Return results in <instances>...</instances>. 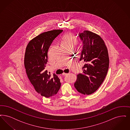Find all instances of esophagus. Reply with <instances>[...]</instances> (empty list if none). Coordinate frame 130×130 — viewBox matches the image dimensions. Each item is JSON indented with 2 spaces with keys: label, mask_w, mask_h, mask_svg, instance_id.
Segmentation results:
<instances>
[{
  "label": "esophagus",
  "mask_w": 130,
  "mask_h": 130,
  "mask_svg": "<svg viewBox=\"0 0 130 130\" xmlns=\"http://www.w3.org/2000/svg\"><path fill=\"white\" fill-rule=\"evenodd\" d=\"M68 74H67V73H63L62 74V75H63V76H66V75H68Z\"/></svg>",
  "instance_id": "obj_1"
}]
</instances>
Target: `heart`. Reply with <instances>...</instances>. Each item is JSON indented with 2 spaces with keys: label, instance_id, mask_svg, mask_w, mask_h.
<instances>
[{
  "label": "heart",
  "instance_id": "1",
  "mask_svg": "<svg viewBox=\"0 0 130 130\" xmlns=\"http://www.w3.org/2000/svg\"><path fill=\"white\" fill-rule=\"evenodd\" d=\"M77 43V39L71 32L66 34L62 38V46H74Z\"/></svg>",
  "mask_w": 130,
  "mask_h": 130
}]
</instances>
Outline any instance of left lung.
Listing matches in <instances>:
<instances>
[{"instance_id":"1","label":"left lung","mask_w":130,"mask_h":130,"mask_svg":"<svg viewBox=\"0 0 130 130\" xmlns=\"http://www.w3.org/2000/svg\"><path fill=\"white\" fill-rule=\"evenodd\" d=\"M78 36L82 42L79 60L86 64L82 67L83 74H78L74 86L84 95L95 92L107 75L109 58L107 48L101 37L92 31H84Z\"/></svg>"}]
</instances>
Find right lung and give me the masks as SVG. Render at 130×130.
Wrapping results in <instances>:
<instances>
[{"mask_svg": "<svg viewBox=\"0 0 130 130\" xmlns=\"http://www.w3.org/2000/svg\"><path fill=\"white\" fill-rule=\"evenodd\" d=\"M62 31L55 30L43 32L31 40L26 49L24 66L28 77L37 93L46 98L55 95L61 86L58 76L55 74L51 75L45 67L50 47Z\"/></svg>", "mask_w": 130, "mask_h": 130, "instance_id": "1", "label": "right lung"}]
</instances>
